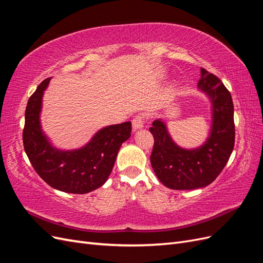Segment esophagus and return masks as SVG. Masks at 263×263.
Returning a JSON list of instances; mask_svg holds the SVG:
<instances>
[{
  "instance_id": "obj_1",
  "label": "esophagus",
  "mask_w": 263,
  "mask_h": 263,
  "mask_svg": "<svg viewBox=\"0 0 263 263\" xmlns=\"http://www.w3.org/2000/svg\"><path fill=\"white\" fill-rule=\"evenodd\" d=\"M133 129L134 130H138L141 129L144 127V118H142L140 115L136 116L133 119Z\"/></svg>"
}]
</instances>
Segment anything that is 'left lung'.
I'll return each mask as SVG.
<instances>
[{
  "mask_svg": "<svg viewBox=\"0 0 263 263\" xmlns=\"http://www.w3.org/2000/svg\"><path fill=\"white\" fill-rule=\"evenodd\" d=\"M197 87L209 98L212 114L209 137L201 146L191 149L180 147L162 119H156L149 128L155 138L151 165L162 184L172 190L208 186L224 169L234 149L232 95L216 76L203 68Z\"/></svg>",
  "mask_w": 263,
  "mask_h": 263,
  "instance_id": "8db88e82",
  "label": "left lung"
}]
</instances>
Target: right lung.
Wrapping results in <instances>:
<instances>
[{
    "instance_id": "1",
    "label": "right lung",
    "mask_w": 263,
    "mask_h": 263,
    "mask_svg": "<svg viewBox=\"0 0 263 263\" xmlns=\"http://www.w3.org/2000/svg\"><path fill=\"white\" fill-rule=\"evenodd\" d=\"M51 78L38 85L28 100L23 130L24 149L31 165L47 184L72 194H85L107 181L132 123L109 125L94 134L86 145L72 150L54 147L41 123L43 97Z\"/></svg>"
}]
</instances>
